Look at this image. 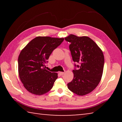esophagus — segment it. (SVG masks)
I'll return each instance as SVG.
<instances>
[{
  "instance_id": "obj_1",
  "label": "esophagus",
  "mask_w": 122,
  "mask_h": 122,
  "mask_svg": "<svg viewBox=\"0 0 122 122\" xmlns=\"http://www.w3.org/2000/svg\"><path fill=\"white\" fill-rule=\"evenodd\" d=\"M59 74H60V75H63V74H65V72H60Z\"/></svg>"
}]
</instances>
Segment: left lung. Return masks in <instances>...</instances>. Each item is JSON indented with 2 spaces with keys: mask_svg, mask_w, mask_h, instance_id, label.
Instances as JSON below:
<instances>
[{
  "mask_svg": "<svg viewBox=\"0 0 122 122\" xmlns=\"http://www.w3.org/2000/svg\"><path fill=\"white\" fill-rule=\"evenodd\" d=\"M65 39L71 43L69 50L73 61L78 63L74 65V78L67 84L68 88L77 95H85L100 83L104 68V55L97 45L88 36L70 34Z\"/></svg>",
  "mask_w": 122,
  "mask_h": 122,
  "instance_id": "left-lung-1",
  "label": "left lung"
}]
</instances>
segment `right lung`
Wrapping results in <instances>:
<instances>
[{"label":"right lung","instance_id":"1","mask_svg":"<svg viewBox=\"0 0 122 122\" xmlns=\"http://www.w3.org/2000/svg\"><path fill=\"white\" fill-rule=\"evenodd\" d=\"M64 38L38 36L22 49L18 57L20 80L29 92L41 95L48 92L57 78V74L45 69V64L53 51Z\"/></svg>","mask_w":122,"mask_h":122}]
</instances>
